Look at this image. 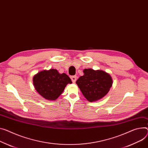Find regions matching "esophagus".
Here are the masks:
<instances>
[{
  "instance_id": "esophagus-1",
  "label": "esophagus",
  "mask_w": 148,
  "mask_h": 148,
  "mask_svg": "<svg viewBox=\"0 0 148 148\" xmlns=\"http://www.w3.org/2000/svg\"><path fill=\"white\" fill-rule=\"evenodd\" d=\"M71 79H72V81L73 83H75V82H76V76H72L71 77Z\"/></svg>"
}]
</instances>
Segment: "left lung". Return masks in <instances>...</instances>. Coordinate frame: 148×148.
I'll use <instances>...</instances> for the list:
<instances>
[{"mask_svg":"<svg viewBox=\"0 0 148 148\" xmlns=\"http://www.w3.org/2000/svg\"><path fill=\"white\" fill-rule=\"evenodd\" d=\"M84 73L76 83L88 101L94 102L107 95L112 84L110 74L103 71L92 69H85Z\"/></svg>","mask_w":148,"mask_h":148,"instance_id":"8db88e82","label":"left lung"}]
</instances>
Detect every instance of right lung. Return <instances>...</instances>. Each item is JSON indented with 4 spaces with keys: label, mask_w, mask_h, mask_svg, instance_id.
Listing matches in <instances>:
<instances>
[{
    "label": "right lung",
    "mask_w": 148,
    "mask_h": 148,
    "mask_svg": "<svg viewBox=\"0 0 148 148\" xmlns=\"http://www.w3.org/2000/svg\"><path fill=\"white\" fill-rule=\"evenodd\" d=\"M71 78L66 73H59L56 69L44 70L34 75L33 84L38 93L47 100H55L63 92Z\"/></svg>",
    "instance_id": "obj_1"
}]
</instances>
